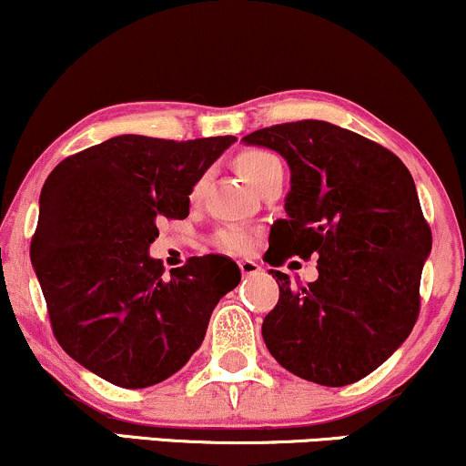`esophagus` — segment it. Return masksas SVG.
Returning a JSON list of instances; mask_svg holds the SVG:
<instances>
[{
  "mask_svg": "<svg viewBox=\"0 0 466 466\" xmlns=\"http://www.w3.org/2000/svg\"><path fill=\"white\" fill-rule=\"evenodd\" d=\"M238 269H240V274H243V276H254V274H258L260 267L256 265L254 260H240Z\"/></svg>",
  "mask_w": 466,
  "mask_h": 466,
  "instance_id": "1",
  "label": "esophagus"
}]
</instances>
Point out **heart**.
Wrapping results in <instances>:
<instances>
[{"mask_svg": "<svg viewBox=\"0 0 466 466\" xmlns=\"http://www.w3.org/2000/svg\"><path fill=\"white\" fill-rule=\"evenodd\" d=\"M278 166H282L280 159H278L274 153L263 151V148H249V151H243L237 157V170L243 175L245 181H249V184L254 186V188L256 184L269 173V170L278 168ZM201 192H203V179H197L195 184L190 186L188 199L192 203L199 201ZM215 243L221 249L229 251V254H249V251H254L256 243H258V234L248 228H237V226L223 228L217 232Z\"/></svg>", "mask_w": 466, "mask_h": 466, "instance_id": "b5f03b06", "label": "heart"}]
</instances>
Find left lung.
<instances>
[{"label":"left lung","instance_id":"8db88e82","mask_svg":"<svg viewBox=\"0 0 466 466\" xmlns=\"http://www.w3.org/2000/svg\"><path fill=\"white\" fill-rule=\"evenodd\" d=\"M291 168L287 218L274 223L267 263L318 258V280L293 287L263 322L274 360L296 377L339 388L377 370L408 339L420 311L431 229L405 164L381 144L324 120L258 129Z\"/></svg>","mask_w":466,"mask_h":466}]
</instances>
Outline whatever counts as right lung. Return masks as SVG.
<instances>
[{
	"label": "right lung",
	"instance_id": "obj_1",
	"mask_svg": "<svg viewBox=\"0 0 466 466\" xmlns=\"http://www.w3.org/2000/svg\"><path fill=\"white\" fill-rule=\"evenodd\" d=\"M232 142L117 136L47 175L32 267L61 349L105 381L148 388L184 368L240 282L226 256H192L170 276L148 256L157 223L188 217L190 186Z\"/></svg>",
	"mask_w": 466,
	"mask_h": 466
}]
</instances>
